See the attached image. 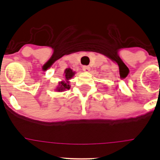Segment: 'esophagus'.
<instances>
[{
  "mask_svg": "<svg viewBox=\"0 0 160 160\" xmlns=\"http://www.w3.org/2000/svg\"><path fill=\"white\" fill-rule=\"evenodd\" d=\"M82 70H83V71H85V72H89L90 70V67L88 66H82Z\"/></svg>",
  "mask_w": 160,
  "mask_h": 160,
  "instance_id": "34e87169",
  "label": "esophagus"
}]
</instances>
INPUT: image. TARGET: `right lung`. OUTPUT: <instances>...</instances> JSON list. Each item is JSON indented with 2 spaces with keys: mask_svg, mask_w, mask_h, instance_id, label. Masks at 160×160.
Returning <instances> with one entry per match:
<instances>
[{
  "mask_svg": "<svg viewBox=\"0 0 160 160\" xmlns=\"http://www.w3.org/2000/svg\"><path fill=\"white\" fill-rule=\"evenodd\" d=\"M74 73H75V72H73L70 68H67V69L65 70V72H64L65 80H63V81L62 82H58V87L56 88V90H57L58 92H62V91H64V90H69V89L70 88V83H69L70 82H69V80L71 79L73 77Z\"/></svg>",
  "mask_w": 160,
  "mask_h": 160,
  "instance_id": "right-lung-1",
  "label": "right lung"
}]
</instances>
